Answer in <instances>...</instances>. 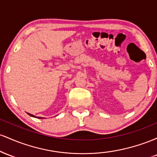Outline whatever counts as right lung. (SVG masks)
Wrapping results in <instances>:
<instances>
[{"label":"right lung","instance_id":"add662e5","mask_svg":"<svg viewBox=\"0 0 157 157\" xmlns=\"http://www.w3.org/2000/svg\"><path fill=\"white\" fill-rule=\"evenodd\" d=\"M28 113L29 115V116H31V117H35V116H34V115H32V114H31V113ZM36 118H39V119H42L43 117H36Z\"/></svg>","mask_w":157,"mask_h":157}]
</instances>
